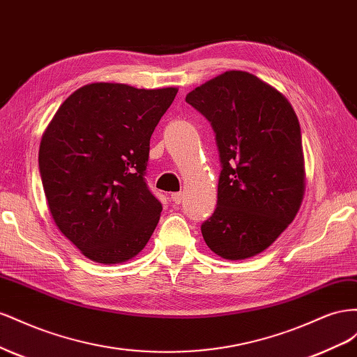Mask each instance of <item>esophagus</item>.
<instances>
[{"label": "esophagus", "instance_id": "esophagus-1", "mask_svg": "<svg viewBox=\"0 0 357 357\" xmlns=\"http://www.w3.org/2000/svg\"><path fill=\"white\" fill-rule=\"evenodd\" d=\"M182 199H184V195H182V192H173V195L170 196V200L175 203V205H179Z\"/></svg>", "mask_w": 357, "mask_h": 357}]
</instances>
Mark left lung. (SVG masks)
I'll use <instances>...</instances> for the list:
<instances>
[{
	"label": "left lung",
	"mask_w": 357,
	"mask_h": 357,
	"mask_svg": "<svg viewBox=\"0 0 357 357\" xmlns=\"http://www.w3.org/2000/svg\"><path fill=\"white\" fill-rule=\"evenodd\" d=\"M185 101L211 122L222 166L203 239L221 259L257 256L289 227L303 199L298 116L277 88L241 70L208 80Z\"/></svg>",
	"instance_id": "1"
}]
</instances>
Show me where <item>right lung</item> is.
Returning a JSON list of instances; mask_svg holds the SVG:
<instances>
[{"label": "right lung", "mask_w": 357, "mask_h": 357, "mask_svg": "<svg viewBox=\"0 0 357 357\" xmlns=\"http://www.w3.org/2000/svg\"><path fill=\"white\" fill-rule=\"evenodd\" d=\"M178 88L96 82L59 106L40 142L38 167L59 231L96 263L136 257L161 203L145 182L149 140Z\"/></svg>", "instance_id": "1"}]
</instances>
